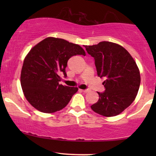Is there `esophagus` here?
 Returning <instances> with one entry per match:
<instances>
[{
	"mask_svg": "<svg viewBox=\"0 0 156 156\" xmlns=\"http://www.w3.org/2000/svg\"><path fill=\"white\" fill-rule=\"evenodd\" d=\"M80 91H81V92H84V93H87L89 90V89H80Z\"/></svg>",
	"mask_w": 156,
	"mask_h": 156,
	"instance_id": "34e87169",
	"label": "esophagus"
}]
</instances>
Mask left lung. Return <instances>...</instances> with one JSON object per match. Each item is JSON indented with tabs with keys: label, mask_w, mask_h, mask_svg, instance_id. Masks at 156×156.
<instances>
[{
	"label": "left lung",
	"mask_w": 156,
	"mask_h": 156,
	"mask_svg": "<svg viewBox=\"0 0 156 156\" xmlns=\"http://www.w3.org/2000/svg\"><path fill=\"white\" fill-rule=\"evenodd\" d=\"M94 58L98 76L104 78L105 90L91 106L97 114L114 117L133 103L140 86V72L135 60L122 46L111 42L85 45Z\"/></svg>",
	"instance_id": "obj_1"
}]
</instances>
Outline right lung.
Wrapping results in <instances>:
<instances>
[{
    "label": "right lung",
    "instance_id": "1",
    "mask_svg": "<svg viewBox=\"0 0 156 156\" xmlns=\"http://www.w3.org/2000/svg\"><path fill=\"white\" fill-rule=\"evenodd\" d=\"M85 55L80 45L63 39L48 37L30 50L25 57L20 83L26 100L43 113H54L68 104L78 87L59 84V75L67 76L65 68L70 57Z\"/></svg>",
    "mask_w": 156,
    "mask_h": 156
}]
</instances>
